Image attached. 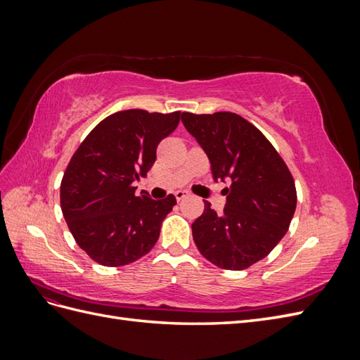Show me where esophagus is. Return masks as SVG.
Instances as JSON below:
<instances>
[{
  "label": "esophagus",
  "mask_w": 360,
  "mask_h": 360,
  "mask_svg": "<svg viewBox=\"0 0 360 360\" xmlns=\"http://www.w3.org/2000/svg\"><path fill=\"white\" fill-rule=\"evenodd\" d=\"M186 197H189V192H188V191H177V192H176L177 201H181L183 198H186Z\"/></svg>",
  "instance_id": "esophagus-1"
}]
</instances>
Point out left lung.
Masks as SVG:
<instances>
[{
    "label": "left lung",
    "mask_w": 360,
    "mask_h": 360,
    "mask_svg": "<svg viewBox=\"0 0 360 360\" xmlns=\"http://www.w3.org/2000/svg\"><path fill=\"white\" fill-rule=\"evenodd\" d=\"M181 122L212 165L213 180L231 181L222 214L209 201L192 224L204 258L243 270L267 257L288 231L297 192L287 163L259 130L234 112H183Z\"/></svg>",
    "instance_id": "obj_1"
}]
</instances>
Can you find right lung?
Segmentation results:
<instances>
[{
	"mask_svg": "<svg viewBox=\"0 0 360 360\" xmlns=\"http://www.w3.org/2000/svg\"><path fill=\"white\" fill-rule=\"evenodd\" d=\"M179 122L180 111H120L102 120L73 153L60 186L61 210L76 243L96 263L130 264L158 242L176 197L136 195L134 181L147 176L159 143Z\"/></svg>",
	"mask_w": 360,
	"mask_h": 360,
	"instance_id": "1",
	"label": "right lung"
}]
</instances>
